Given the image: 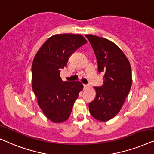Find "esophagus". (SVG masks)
Instances as JSON below:
<instances>
[{
  "mask_svg": "<svg viewBox=\"0 0 154 154\" xmlns=\"http://www.w3.org/2000/svg\"><path fill=\"white\" fill-rule=\"evenodd\" d=\"M83 87H84V89H87V88L88 87H89V85H85H85H83Z\"/></svg>",
  "mask_w": 154,
  "mask_h": 154,
  "instance_id": "esophagus-1",
  "label": "esophagus"
}]
</instances>
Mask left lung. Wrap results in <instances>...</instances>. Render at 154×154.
Returning <instances> with one entry per match:
<instances>
[{
    "mask_svg": "<svg viewBox=\"0 0 154 154\" xmlns=\"http://www.w3.org/2000/svg\"><path fill=\"white\" fill-rule=\"evenodd\" d=\"M97 60L98 72H104L103 85L94 87L96 97L89 103L90 114L106 122L120 112L132 86V70L121 49L106 38L85 35Z\"/></svg>",
    "mask_w": 154,
    "mask_h": 154,
    "instance_id": "8db88e82",
    "label": "left lung"
}]
</instances>
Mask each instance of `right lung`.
I'll list each match as a JSON object with an SVG mask.
<instances>
[{
    "label": "right lung",
    "mask_w": 154,
    "mask_h": 154,
    "mask_svg": "<svg viewBox=\"0 0 154 154\" xmlns=\"http://www.w3.org/2000/svg\"><path fill=\"white\" fill-rule=\"evenodd\" d=\"M87 40L80 34H56L46 41L36 53L32 67V89L47 118L60 123L70 116L74 103L83 89L79 81L63 82L60 69Z\"/></svg>",
    "instance_id": "1"
}]
</instances>
